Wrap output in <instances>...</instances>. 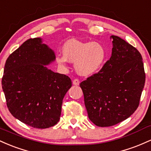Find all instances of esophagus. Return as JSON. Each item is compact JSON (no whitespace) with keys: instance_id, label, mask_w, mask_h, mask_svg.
Segmentation results:
<instances>
[{"instance_id":"esophagus-1","label":"esophagus","mask_w":151,"mask_h":151,"mask_svg":"<svg viewBox=\"0 0 151 151\" xmlns=\"http://www.w3.org/2000/svg\"><path fill=\"white\" fill-rule=\"evenodd\" d=\"M79 83H80V81L78 80V79L76 78L73 81V84L75 85V86H78Z\"/></svg>"}]
</instances>
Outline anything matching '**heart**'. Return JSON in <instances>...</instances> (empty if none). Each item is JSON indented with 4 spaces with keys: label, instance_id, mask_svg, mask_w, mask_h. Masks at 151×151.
I'll list each match as a JSON object with an SVG mask.
<instances>
[{
    "label": "heart",
    "instance_id": "obj_1",
    "mask_svg": "<svg viewBox=\"0 0 151 151\" xmlns=\"http://www.w3.org/2000/svg\"><path fill=\"white\" fill-rule=\"evenodd\" d=\"M63 54L55 58L56 62L65 66L68 60L75 63L76 70L84 76H92L101 69L106 58V49L98 42H82L71 39L63 46Z\"/></svg>",
    "mask_w": 151,
    "mask_h": 151
}]
</instances>
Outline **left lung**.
Wrapping results in <instances>:
<instances>
[{
    "label": "left lung",
    "mask_w": 151,
    "mask_h": 151,
    "mask_svg": "<svg viewBox=\"0 0 151 151\" xmlns=\"http://www.w3.org/2000/svg\"><path fill=\"white\" fill-rule=\"evenodd\" d=\"M111 38L109 60L80 84L89 119L100 127L114 126L129 118L139 106L145 81L139 51L120 37Z\"/></svg>",
    "instance_id": "1"
}]
</instances>
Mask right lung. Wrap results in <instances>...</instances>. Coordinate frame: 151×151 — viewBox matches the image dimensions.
Returning a JSON list of instances; mask_svg holds the SVG:
<instances>
[{
  "mask_svg": "<svg viewBox=\"0 0 151 151\" xmlns=\"http://www.w3.org/2000/svg\"><path fill=\"white\" fill-rule=\"evenodd\" d=\"M53 50L40 38H30L6 60L2 88L8 110L28 126L47 128L60 120L63 99L72 86L68 76L46 67Z\"/></svg>",
  "mask_w": 151,
  "mask_h": 151,
  "instance_id": "obj_1",
  "label": "right lung"
}]
</instances>
